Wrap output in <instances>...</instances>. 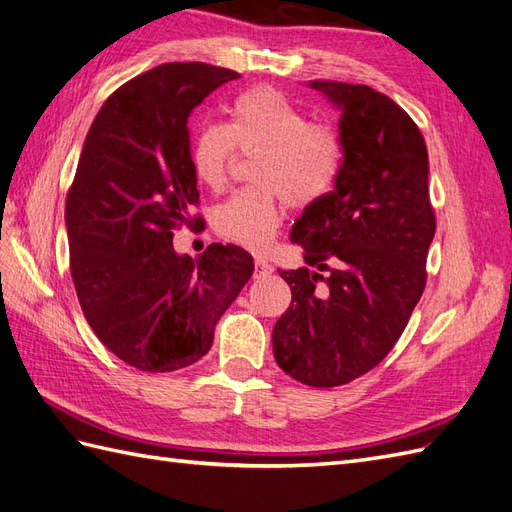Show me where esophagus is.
I'll return each mask as SVG.
<instances>
[{
  "instance_id": "1",
  "label": "esophagus",
  "mask_w": 512,
  "mask_h": 512,
  "mask_svg": "<svg viewBox=\"0 0 512 512\" xmlns=\"http://www.w3.org/2000/svg\"><path fill=\"white\" fill-rule=\"evenodd\" d=\"M254 267H256V271H254V278H256V280H260V278H267V275H271V273H273V267L269 265L267 260H262V258H256Z\"/></svg>"
}]
</instances>
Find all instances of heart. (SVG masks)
I'll use <instances>...</instances> for the list:
<instances>
[{
  "label": "heart",
  "instance_id": "1",
  "mask_svg": "<svg viewBox=\"0 0 512 512\" xmlns=\"http://www.w3.org/2000/svg\"><path fill=\"white\" fill-rule=\"evenodd\" d=\"M230 122H211L191 142V170L198 183L219 191L230 174L234 150L260 153L254 165L258 187L234 193L215 211L219 237L245 250L265 252L282 222V198L303 209L323 200L342 165L340 137L273 88L239 94Z\"/></svg>",
  "mask_w": 512,
  "mask_h": 512
}]
</instances>
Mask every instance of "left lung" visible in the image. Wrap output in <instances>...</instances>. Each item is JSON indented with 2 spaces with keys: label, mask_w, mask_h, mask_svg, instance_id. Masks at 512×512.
I'll return each mask as SVG.
<instances>
[{
  "label": "left lung",
  "mask_w": 512,
  "mask_h": 512,
  "mask_svg": "<svg viewBox=\"0 0 512 512\" xmlns=\"http://www.w3.org/2000/svg\"><path fill=\"white\" fill-rule=\"evenodd\" d=\"M308 86L338 109L342 165L290 230L316 271H280L293 301L273 327V355L293 379L336 388L375 368L403 334L424 293L435 213L416 122L368 86Z\"/></svg>",
  "instance_id": "1"
}]
</instances>
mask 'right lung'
I'll use <instances>...</instances> for the list:
<instances>
[{
  "instance_id": "right-lung-1",
  "label": "right lung",
  "mask_w": 512,
  "mask_h": 512,
  "mask_svg": "<svg viewBox=\"0 0 512 512\" xmlns=\"http://www.w3.org/2000/svg\"><path fill=\"white\" fill-rule=\"evenodd\" d=\"M237 71L168 62L120 86L96 114L66 198L71 275L92 331L122 362L172 372L209 353L254 273L237 245L176 254L174 228L198 204L189 114Z\"/></svg>"
}]
</instances>
